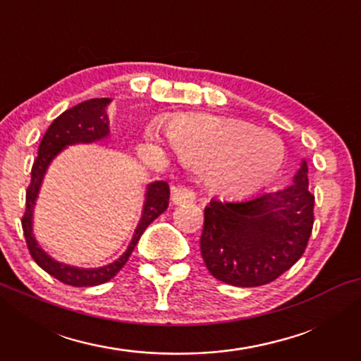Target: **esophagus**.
<instances>
[{"instance_id":"34e87169","label":"esophagus","mask_w":361,"mask_h":361,"mask_svg":"<svg viewBox=\"0 0 361 361\" xmlns=\"http://www.w3.org/2000/svg\"><path fill=\"white\" fill-rule=\"evenodd\" d=\"M195 192L189 189V187L184 185H177L172 187V202L176 205H184V204H190V202L195 200Z\"/></svg>"}]
</instances>
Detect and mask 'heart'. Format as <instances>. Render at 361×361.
<instances>
[{"label":"heart","instance_id":"obj_1","mask_svg":"<svg viewBox=\"0 0 361 361\" xmlns=\"http://www.w3.org/2000/svg\"><path fill=\"white\" fill-rule=\"evenodd\" d=\"M166 130L180 159L207 167V179L221 194H253L283 169V140L248 121L209 113H185L172 116ZM145 135L149 141H162L157 123L147 125Z\"/></svg>","mask_w":361,"mask_h":361}]
</instances>
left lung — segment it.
I'll use <instances>...</instances> for the list:
<instances>
[{
    "label": "left lung",
    "mask_w": 361,
    "mask_h": 361,
    "mask_svg": "<svg viewBox=\"0 0 361 361\" xmlns=\"http://www.w3.org/2000/svg\"><path fill=\"white\" fill-rule=\"evenodd\" d=\"M202 258L221 283L255 288L298 263L312 233L314 195L302 161L293 184L245 200H212L204 212Z\"/></svg>",
    "instance_id": "1"
}]
</instances>
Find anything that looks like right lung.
Returning a JSON list of instances; mask_svg holds the SVG:
<instances>
[{"label":"right lung","instance_id":"right-lung-1","mask_svg":"<svg viewBox=\"0 0 361 361\" xmlns=\"http://www.w3.org/2000/svg\"><path fill=\"white\" fill-rule=\"evenodd\" d=\"M110 98H92V100L82 102L78 105L68 108L52 121L47 128L41 145H39L37 157L32 164L31 171V184L26 190V212L21 220L24 238H26L29 253L32 259L41 266V268L63 284L73 286V288H88V286H98L106 283L115 278L135 250L137 241H140L142 231L147 228L151 221H154L162 212L169 205V185L164 180H156L147 185L146 200L142 207V215L140 224H137L135 235L130 246L120 258L110 264L100 266V268H75V266L59 263L51 258L44 251L34 238L32 233V212L36 205L39 190L44 176H46L47 167L56 159L57 154L66 149L67 146L77 145V142H93L100 141L110 135V121H108L106 106L110 105Z\"/></svg>","mask_w":361,"mask_h":361}]
</instances>
